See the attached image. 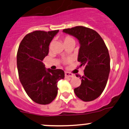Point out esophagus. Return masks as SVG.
Returning a JSON list of instances; mask_svg holds the SVG:
<instances>
[{"label":"esophagus","instance_id":"1","mask_svg":"<svg viewBox=\"0 0 129 129\" xmlns=\"http://www.w3.org/2000/svg\"><path fill=\"white\" fill-rule=\"evenodd\" d=\"M74 75L73 73H70V72H65V76L66 78L67 77H70V78H72V77H74Z\"/></svg>","mask_w":129,"mask_h":129}]
</instances>
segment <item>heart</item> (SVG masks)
I'll use <instances>...</instances> for the list:
<instances>
[{
  "label": "heart",
  "instance_id": "heart-1",
  "mask_svg": "<svg viewBox=\"0 0 129 129\" xmlns=\"http://www.w3.org/2000/svg\"><path fill=\"white\" fill-rule=\"evenodd\" d=\"M70 41H75V40H73V38H72L71 37H70V36H66V37H65L64 39H63V42H64V43H67V42H70ZM51 45H52V42L50 43L49 47H51Z\"/></svg>",
  "mask_w": 129,
  "mask_h": 129
}]
</instances>
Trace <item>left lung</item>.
I'll return each instance as SVG.
<instances>
[{
	"label": "left lung",
	"mask_w": 129,
	"mask_h": 129,
	"mask_svg": "<svg viewBox=\"0 0 129 129\" xmlns=\"http://www.w3.org/2000/svg\"><path fill=\"white\" fill-rule=\"evenodd\" d=\"M63 32L75 37L80 43L78 61L84 67L81 84L74 89L76 95L84 102L92 101L103 92L110 71L108 49L96 31L84 26L65 29ZM76 76H78L76 75Z\"/></svg>",
	"instance_id": "1"
}]
</instances>
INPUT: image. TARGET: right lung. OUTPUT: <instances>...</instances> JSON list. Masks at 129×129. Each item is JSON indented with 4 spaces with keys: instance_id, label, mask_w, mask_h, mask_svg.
Segmentation results:
<instances>
[{
    "instance_id": "add662e5",
    "label": "right lung",
    "mask_w": 129,
    "mask_h": 129,
    "mask_svg": "<svg viewBox=\"0 0 129 129\" xmlns=\"http://www.w3.org/2000/svg\"><path fill=\"white\" fill-rule=\"evenodd\" d=\"M59 30H35L27 34L17 52L18 75L25 92L37 104L46 105L57 94V83L64 78L61 69L46 70L42 60L49 53V45Z\"/></svg>"
}]
</instances>
